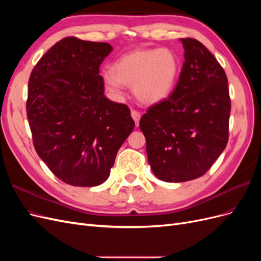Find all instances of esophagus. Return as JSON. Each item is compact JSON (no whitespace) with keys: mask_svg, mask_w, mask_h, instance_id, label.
I'll use <instances>...</instances> for the list:
<instances>
[{"mask_svg":"<svg viewBox=\"0 0 261 261\" xmlns=\"http://www.w3.org/2000/svg\"><path fill=\"white\" fill-rule=\"evenodd\" d=\"M132 117L134 118V121H135V123H136V126H138V124H139V120H140V112L139 111H137V110H135V109H133L132 110Z\"/></svg>","mask_w":261,"mask_h":261,"instance_id":"esophagus-1","label":"esophagus"}]
</instances>
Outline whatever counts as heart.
<instances>
[{
  "label": "heart",
  "mask_w": 261,
  "mask_h": 261,
  "mask_svg": "<svg viewBox=\"0 0 261 261\" xmlns=\"http://www.w3.org/2000/svg\"><path fill=\"white\" fill-rule=\"evenodd\" d=\"M103 76L107 88L121 94L122 84L133 86L139 101L154 105L170 96L179 74V60L169 48L136 49L122 55Z\"/></svg>",
  "instance_id": "1"
}]
</instances>
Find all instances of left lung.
Returning a JSON list of instances; mask_svg holds the SVG:
<instances>
[{"label": "left lung", "instance_id": "1", "mask_svg": "<svg viewBox=\"0 0 261 261\" xmlns=\"http://www.w3.org/2000/svg\"><path fill=\"white\" fill-rule=\"evenodd\" d=\"M180 41L185 59L174 90L139 122L154 175L174 183L198 178L212 167L228 141L231 113L223 67L198 40Z\"/></svg>", "mask_w": 261, "mask_h": 261}]
</instances>
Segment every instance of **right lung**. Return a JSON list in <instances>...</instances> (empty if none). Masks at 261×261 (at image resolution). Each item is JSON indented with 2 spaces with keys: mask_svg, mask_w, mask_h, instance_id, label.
<instances>
[{
  "mask_svg": "<svg viewBox=\"0 0 261 261\" xmlns=\"http://www.w3.org/2000/svg\"><path fill=\"white\" fill-rule=\"evenodd\" d=\"M112 50L107 42L66 37L29 77L26 111L35 149L68 185L103 183L135 127L129 108L105 96L100 65Z\"/></svg>",
  "mask_w": 261,
  "mask_h": 261,
  "instance_id": "right-lung-1",
  "label": "right lung"
}]
</instances>
